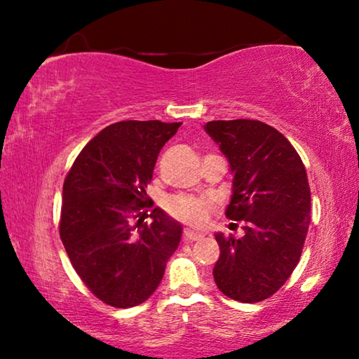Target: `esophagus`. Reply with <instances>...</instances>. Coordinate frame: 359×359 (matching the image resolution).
Instances as JSON below:
<instances>
[{
    "mask_svg": "<svg viewBox=\"0 0 359 359\" xmlns=\"http://www.w3.org/2000/svg\"><path fill=\"white\" fill-rule=\"evenodd\" d=\"M204 233H199V232H193V230L186 229L183 232V240L184 242H194V240H199L203 238Z\"/></svg>",
    "mask_w": 359,
    "mask_h": 359,
    "instance_id": "esophagus-1",
    "label": "esophagus"
}]
</instances>
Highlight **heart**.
<instances>
[{"mask_svg":"<svg viewBox=\"0 0 359 359\" xmlns=\"http://www.w3.org/2000/svg\"><path fill=\"white\" fill-rule=\"evenodd\" d=\"M212 208V201L198 196H175L166 203V210L171 217L193 227L204 225Z\"/></svg>","mask_w":359,"mask_h":359,"instance_id":"obj_1","label":"heart"}]
</instances>
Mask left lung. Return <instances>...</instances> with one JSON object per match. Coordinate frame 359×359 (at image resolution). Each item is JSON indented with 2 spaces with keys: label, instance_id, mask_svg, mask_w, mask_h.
Masks as SVG:
<instances>
[{
  "label": "left lung",
  "instance_id": "left-lung-1",
  "mask_svg": "<svg viewBox=\"0 0 359 359\" xmlns=\"http://www.w3.org/2000/svg\"><path fill=\"white\" fill-rule=\"evenodd\" d=\"M233 173L225 215L242 220L243 237L215 235L214 281L238 302L271 297L297 266L311 224V188L301 156L281 132L262 121L204 126Z\"/></svg>",
  "mask_w": 359,
  "mask_h": 359
}]
</instances>
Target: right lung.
<instances>
[{"label": "right lung", "instance_id": "1", "mask_svg": "<svg viewBox=\"0 0 359 359\" xmlns=\"http://www.w3.org/2000/svg\"><path fill=\"white\" fill-rule=\"evenodd\" d=\"M181 122L121 121L86 144L63 181L60 238L86 287L107 306L149 299L181 240V225L147 196L160 150ZM150 217L151 223H145Z\"/></svg>", "mask_w": 359, "mask_h": 359}]
</instances>
